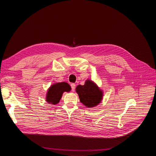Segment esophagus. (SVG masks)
I'll return each mask as SVG.
<instances>
[{"label":"esophagus","mask_w":156,"mask_h":156,"mask_svg":"<svg viewBox=\"0 0 156 156\" xmlns=\"http://www.w3.org/2000/svg\"><path fill=\"white\" fill-rule=\"evenodd\" d=\"M71 88H72V90L74 91L75 89V84H71Z\"/></svg>","instance_id":"34e87169"}]
</instances>
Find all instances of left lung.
I'll return each mask as SVG.
<instances>
[{
    "instance_id": "obj_1",
    "label": "left lung",
    "mask_w": 156,
    "mask_h": 156,
    "mask_svg": "<svg viewBox=\"0 0 156 156\" xmlns=\"http://www.w3.org/2000/svg\"><path fill=\"white\" fill-rule=\"evenodd\" d=\"M80 101L88 107H95L101 101L102 92L95 83L88 80L84 85H78L76 88Z\"/></svg>"
}]
</instances>
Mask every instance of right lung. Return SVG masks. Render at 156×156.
I'll return each mask as SVG.
<instances>
[{
    "mask_svg": "<svg viewBox=\"0 0 156 156\" xmlns=\"http://www.w3.org/2000/svg\"><path fill=\"white\" fill-rule=\"evenodd\" d=\"M70 90L71 87L67 83L62 82L55 84L48 90L46 101L55 105L60 101L63 92H69Z\"/></svg>",
    "mask_w": 156,
    "mask_h": 156,
    "instance_id": "obj_1",
    "label": "right lung"
}]
</instances>
